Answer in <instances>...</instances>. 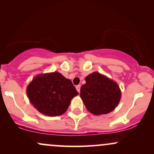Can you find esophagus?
<instances>
[{
  "label": "esophagus",
  "instance_id": "obj_1",
  "mask_svg": "<svg viewBox=\"0 0 154 154\" xmlns=\"http://www.w3.org/2000/svg\"><path fill=\"white\" fill-rule=\"evenodd\" d=\"M80 88H81L80 85H78L76 86V89H77V91H78V93H79V92H80Z\"/></svg>",
  "mask_w": 154,
  "mask_h": 154
}]
</instances>
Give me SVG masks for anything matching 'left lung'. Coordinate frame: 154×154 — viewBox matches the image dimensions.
<instances>
[{
    "label": "left lung",
    "instance_id": "obj_1",
    "mask_svg": "<svg viewBox=\"0 0 154 154\" xmlns=\"http://www.w3.org/2000/svg\"><path fill=\"white\" fill-rule=\"evenodd\" d=\"M85 81L80 88V97L90 112L105 114L117 106L121 92L115 82L98 72L88 75Z\"/></svg>",
    "mask_w": 154,
    "mask_h": 154
}]
</instances>
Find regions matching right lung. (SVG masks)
I'll list each match as a JSON object with an SVG mask.
<instances>
[{"label": "right lung", "instance_id": "obj_1", "mask_svg": "<svg viewBox=\"0 0 154 154\" xmlns=\"http://www.w3.org/2000/svg\"><path fill=\"white\" fill-rule=\"evenodd\" d=\"M26 93L35 109L50 116L65 113L71 100L78 95L72 81L58 72L37 76L27 86Z\"/></svg>", "mask_w": 154, "mask_h": 154}]
</instances>
